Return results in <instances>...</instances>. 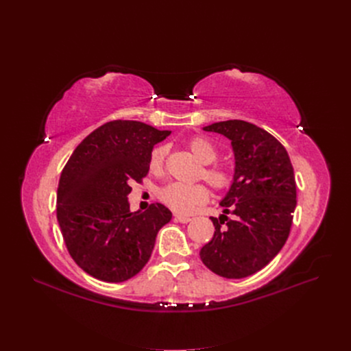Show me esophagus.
<instances>
[{"instance_id": "obj_1", "label": "esophagus", "mask_w": 351, "mask_h": 351, "mask_svg": "<svg viewBox=\"0 0 351 351\" xmlns=\"http://www.w3.org/2000/svg\"><path fill=\"white\" fill-rule=\"evenodd\" d=\"M175 222H179V223H188V222H191V217H188V216H183V215H175Z\"/></svg>"}]
</instances>
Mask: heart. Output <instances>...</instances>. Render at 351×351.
I'll use <instances>...</instances> for the list:
<instances>
[{"instance_id": "obj_1", "label": "heart", "mask_w": 351, "mask_h": 351, "mask_svg": "<svg viewBox=\"0 0 351 351\" xmlns=\"http://www.w3.org/2000/svg\"><path fill=\"white\" fill-rule=\"evenodd\" d=\"M191 152L202 162L206 165L202 169V176L215 189H223L229 186L230 175L226 169L220 166H212L217 158L216 147L205 138L195 136L188 142ZM166 156V146H156L149 158V169L154 173H159L163 168V162ZM159 199L163 204L175 210L176 213L188 215L192 213L197 206L205 205L209 200V191L204 185H185V183L172 182L159 189Z\"/></svg>"}]
</instances>
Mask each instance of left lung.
Wrapping results in <instances>:
<instances>
[{
  "mask_svg": "<svg viewBox=\"0 0 351 351\" xmlns=\"http://www.w3.org/2000/svg\"><path fill=\"white\" fill-rule=\"evenodd\" d=\"M230 141L234 155L232 185L220 200L223 213L210 217L215 233L200 259L226 279L262 270L285 246L296 209V180L285 146L265 129L245 121L205 126ZM230 213L232 219L227 217Z\"/></svg>",
  "mask_w": 351,
  "mask_h": 351,
  "instance_id": "8db88e82",
  "label": "left lung"
}]
</instances>
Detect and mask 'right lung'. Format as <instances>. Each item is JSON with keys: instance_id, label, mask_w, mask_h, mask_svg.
<instances>
[{"instance_id": "add662e5", "label": "right lung", "mask_w": 351, "mask_h": 351, "mask_svg": "<svg viewBox=\"0 0 351 351\" xmlns=\"http://www.w3.org/2000/svg\"><path fill=\"white\" fill-rule=\"evenodd\" d=\"M171 131L138 121H112L95 129L73 151L60 178L57 219L75 263L92 278L121 283L149 261L156 234L171 210L152 204L131 212L132 180L149 172L154 146Z\"/></svg>"}]
</instances>
